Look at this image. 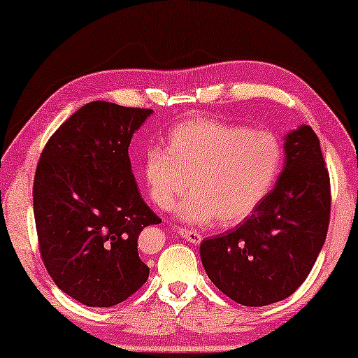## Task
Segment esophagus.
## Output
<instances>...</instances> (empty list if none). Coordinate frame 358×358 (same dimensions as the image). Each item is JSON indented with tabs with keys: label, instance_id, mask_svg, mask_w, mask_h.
<instances>
[{
	"label": "esophagus",
	"instance_id": "34e87169",
	"mask_svg": "<svg viewBox=\"0 0 358 358\" xmlns=\"http://www.w3.org/2000/svg\"><path fill=\"white\" fill-rule=\"evenodd\" d=\"M179 234L185 239V241H189L190 244H200V241H202V234L194 231V229L179 228Z\"/></svg>",
	"mask_w": 358,
	"mask_h": 358
}]
</instances>
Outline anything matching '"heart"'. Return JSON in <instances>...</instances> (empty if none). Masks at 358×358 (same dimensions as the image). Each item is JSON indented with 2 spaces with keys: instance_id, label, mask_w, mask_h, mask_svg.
<instances>
[{
  "instance_id": "1",
  "label": "heart",
  "mask_w": 358,
  "mask_h": 358,
  "mask_svg": "<svg viewBox=\"0 0 358 358\" xmlns=\"http://www.w3.org/2000/svg\"><path fill=\"white\" fill-rule=\"evenodd\" d=\"M280 141L268 130H248L229 122L194 117L168 134L166 150L143 155V179L161 210H173L187 223L217 222L233 227L256 212L282 169Z\"/></svg>"
}]
</instances>
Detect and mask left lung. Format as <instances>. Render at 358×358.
<instances>
[{
  "label": "left lung",
  "instance_id": "8db88e82",
  "mask_svg": "<svg viewBox=\"0 0 358 358\" xmlns=\"http://www.w3.org/2000/svg\"><path fill=\"white\" fill-rule=\"evenodd\" d=\"M331 182L310 125L285 136L277 185L236 228L203 239L200 257L220 292L244 306L285 300L305 282L324 244Z\"/></svg>",
  "mask_w": 358,
  "mask_h": 358
}]
</instances>
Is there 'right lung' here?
<instances>
[{
    "mask_svg": "<svg viewBox=\"0 0 358 358\" xmlns=\"http://www.w3.org/2000/svg\"><path fill=\"white\" fill-rule=\"evenodd\" d=\"M151 112L92 101L58 127L38 159V251L57 287L86 306L119 305L148 280L138 236L161 218L141 199L129 146Z\"/></svg>",
    "mask_w": 358,
    "mask_h": 358,
    "instance_id": "add662e5",
    "label": "right lung"
}]
</instances>
